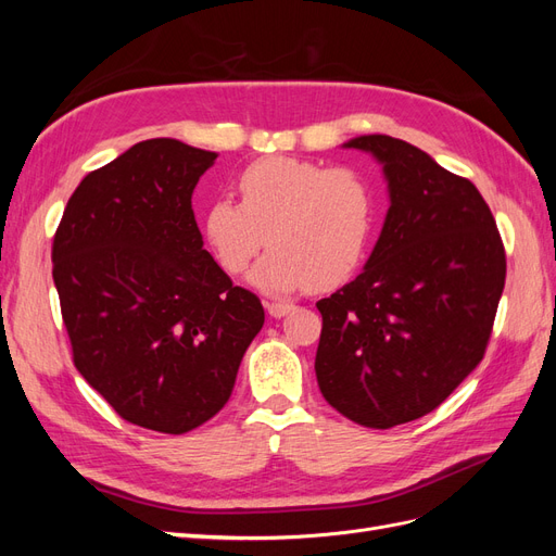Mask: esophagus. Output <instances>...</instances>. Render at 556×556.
Listing matches in <instances>:
<instances>
[{"label":"esophagus","instance_id":"34e87169","mask_svg":"<svg viewBox=\"0 0 556 556\" xmlns=\"http://www.w3.org/2000/svg\"><path fill=\"white\" fill-rule=\"evenodd\" d=\"M266 308H268V315H271V317H285V315L294 313L296 306H292V304H280V301H271V304H266Z\"/></svg>","mask_w":556,"mask_h":556}]
</instances>
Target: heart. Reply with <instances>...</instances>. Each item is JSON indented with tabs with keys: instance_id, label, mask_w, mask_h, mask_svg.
Here are the masks:
<instances>
[{
	"instance_id": "1",
	"label": "heart",
	"mask_w": 556,
	"mask_h": 556,
	"mask_svg": "<svg viewBox=\"0 0 556 556\" xmlns=\"http://www.w3.org/2000/svg\"><path fill=\"white\" fill-rule=\"evenodd\" d=\"M237 190L241 204L215 199L204 213L206 243L227 274H243L264 243L271 250L250 282L271 294L339 288L364 264L378 201L359 172L274 155L248 164Z\"/></svg>"
}]
</instances>
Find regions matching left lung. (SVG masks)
I'll use <instances>...</instances> for the list:
<instances>
[{
    "mask_svg": "<svg viewBox=\"0 0 556 556\" xmlns=\"http://www.w3.org/2000/svg\"><path fill=\"white\" fill-rule=\"evenodd\" d=\"M371 153L390 188L364 271L317 301L319 392L371 429L435 410L482 362L506 285V250L468 178L384 134L345 143Z\"/></svg>",
    "mask_w": 556,
    "mask_h": 556,
    "instance_id": "8db88e82",
    "label": "left lung"
}]
</instances>
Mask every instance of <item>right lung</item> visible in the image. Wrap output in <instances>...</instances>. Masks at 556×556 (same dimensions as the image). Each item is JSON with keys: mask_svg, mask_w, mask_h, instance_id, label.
I'll use <instances>...</instances> for the list:
<instances>
[{"mask_svg": "<svg viewBox=\"0 0 556 556\" xmlns=\"http://www.w3.org/2000/svg\"><path fill=\"white\" fill-rule=\"evenodd\" d=\"M176 139L90 172L53 239V280L78 374L127 422L204 425L229 401L264 308L204 250L192 192L215 162Z\"/></svg>", "mask_w": 556, "mask_h": 556, "instance_id": "right-lung-1", "label": "right lung"}]
</instances>
